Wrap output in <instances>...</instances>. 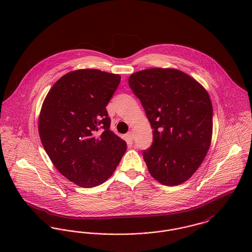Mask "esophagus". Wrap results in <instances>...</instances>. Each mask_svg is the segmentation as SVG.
<instances>
[{
  "instance_id": "esophagus-1",
  "label": "esophagus",
  "mask_w": 252,
  "mask_h": 252,
  "mask_svg": "<svg viewBox=\"0 0 252 252\" xmlns=\"http://www.w3.org/2000/svg\"><path fill=\"white\" fill-rule=\"evenodd\" d=\"M134 137H135V135H134L133 132H129V133L126 134V138H127L128 140H130V141H133V140H134Z\"/></svg>"
}]
</instances>
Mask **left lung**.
I'll return each mask as SVG.
<instances>
[{
    "mask_svg": "<svg viewBox=\"0 0 252 252\" xmlns=\"http://www.w3.org/2000/svg\"><path fill=\"white\" fill-rule=\"evenodd\" d=\"M129 85L150 122L153 143L144 150L151 177L163 185H180L203 163L213 137V105L195 78L172 68L134 72Z\"/></svg>",
    "mask_w": 252,
    "mask_h": 252,
    "instance_id": "8db88e82",
    "label": "left lung"
}]
</instances>
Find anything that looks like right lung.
Wrapping results in <instances>:
<instances>
[{
    "mask_svg": "<svg viewBox=\"0 0 252 252\" xmlns=\"http://www.w3.org/2000/svg\"><path fill=\"white\" fill-rule=\"evenodd\" d=\"M121 76L81 69L59 78L38 116V134L55 168L83 188L104 183L127 149L110 129L106 107Z\"/></svg>",
    "mask_w": 252,
    "mask_h": 252,
    "instance_id": "add662e5",
    "label": "right lung"
}]
</instances>
